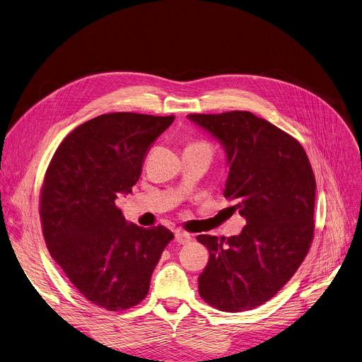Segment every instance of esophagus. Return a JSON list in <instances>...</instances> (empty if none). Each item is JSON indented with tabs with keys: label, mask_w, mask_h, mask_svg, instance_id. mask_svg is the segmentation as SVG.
Masks as SVG:
<instances>
[{
	"label": "esophagus",
	"mask_w": 362,
	"mask_h": 362,
	"mask_svg": "<svg viewBox=\"0 0 362 362\" xmlns=\"http://www.w3.org/2000/svg\"><path fill=\"white\" fill-rule=\"evenodd\" d=\"M175 238L179 244H187V243H190L192 235L189 233H185V231H180V229H177V231L175 233Z\"/></svg>",
	"instance_id": "esophagus-1"
}]
</instances>
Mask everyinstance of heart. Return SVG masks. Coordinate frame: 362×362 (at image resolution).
I'll return each mask as SVG.
<instances>
[{"label": "heart", "instance_id": "b5f03b06", "mask_svg": "<svg viewBox=\"0 0 362 362\" xmlns=\"http://www.w3.org/2000/svg\"><path fill=\"white\" fill-rule=\"evenodd\" d=\"M198 144H201V146H206V144H204V143H196V144H190V146H198Z\"/></svg>", "mask_w": 362, "mask_h": 362}]
</instances>
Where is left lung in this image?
Wrapping results in <instances>:
<instances>
[{"label": "left lung", "mask_w": 362, "mask_h": 362, "mask_svg": "<svg viewBox=\"0 0 362 362\" xmlns=\"http://www.w3.org/2000/svg\"><path fill=\"white\" fill-rule=\"evenodd\" d=\"M223 146V196L245 218L237 237L198 235L209 251L201 298L222 312L269 302L303 262L315 233L316 180L302 144L248 111L189 114Z\"/></svg>", "instance_id": "left-lung-1"}]
</instances>
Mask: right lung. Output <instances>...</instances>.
Wrapping results in <instances>:
<instances>
[{"label": "right lung", "instance_id": "obj_1", "mask_svg": "<svg viewBox=\"0 0 362 362\" xmlns=\"http://www.w3.org/2000/svg\"><path fill=\"white\" fill-rule=\"evenodd\" d=\"M175 115L112 112L69 133L40 190L43 237L53 259L85 299L111 312L139 305L173 234L128 223L115 205L140 176L154 140Z\"/></svg>", "mask_w": 362, "mask_h": 362}]
</instances>
